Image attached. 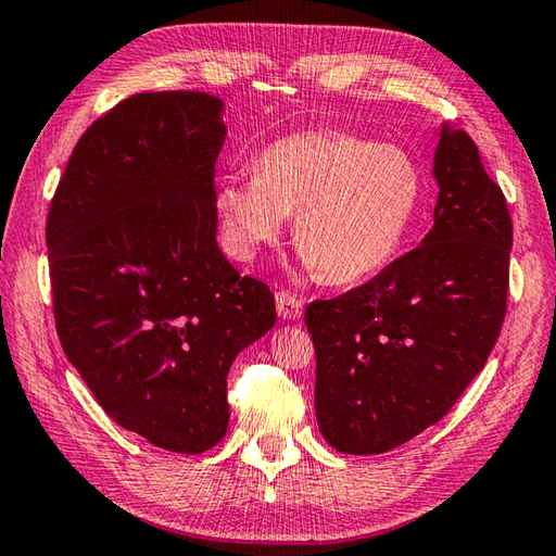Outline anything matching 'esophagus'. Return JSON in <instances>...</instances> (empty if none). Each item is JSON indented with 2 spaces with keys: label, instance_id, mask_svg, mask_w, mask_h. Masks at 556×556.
I'll return each instance as SVG.
<instances>
[{
  "label": "esophagus",
  "instance_id": "34e87169",
  "mask_svg": "<svg viewBox=\"0 0 556 556\" xmlns=\"http://www.w3.org/2000/svg\"><path fill=\"white\" fill-rule=\"evenodd\" d=\"M275 301L281 319H299L303 315V303L299 295H293L291 291H277Z\"/></svg>",
  "mask_w": 556,
  "mask_h": 556
}]
</instances>
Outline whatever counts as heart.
<instances>
[{
  "mask_svg": "<svg viewBox=\"0 0 556 556\" xmlns=\"http://www.w3.org/2000/svg\"><path fill=\"white\" fill-rule=\"evenodd\" d=\"M424 199L419 163L405 149L339 130L279 137L257 153L253 177L215 191L227 251L253 261L293 215L301 261L329 283L381 269L403 247Z\"/></svg>",
  "mask_w": 556,
  "mask_h": 556,
  "instance_id": "b5f03b06",
  "label": "heart"
}]
</instances>
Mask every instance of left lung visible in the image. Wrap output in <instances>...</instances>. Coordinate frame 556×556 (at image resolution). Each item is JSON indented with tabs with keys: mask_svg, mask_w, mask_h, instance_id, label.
I'll return each mask as SVG.
<instances>
[{
	"mask_svg": "<svg viewBox=\"0 0 556 556\" xmlns=\"http://www.w3.org/2000/svg\"><path fill=\"white\" fill-rule=\"evenodd\" d=\"M433 175L441 191L421 247L305 309L317 424L345 455L389 453L441 421L483 369L505 321V193L464 130L443 127Z\"/></svg>",
	"mask_w": 556,
	"mask_h": 556,
	"instance_id": "left-lung-1",
	"label": "left lung"
}]
</instances>
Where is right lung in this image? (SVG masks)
Wrapping results in <instances>:
<instances>
[{
    "mask_svg": "<svg viewBox=\"0 0 556 556\" xmlns=\"http://www.w3.org/2000/svg\"><path fill=\"white\" fill-rule=\"evenodd\" d=\"M223 101L141 92L77 141L47 215L63 353L103 412L170 453L223 441L227 374L275 295L217 247Z\"/></svg>",
    "mask_w": 556,
    "mask_h": 556,
    "instance_id": "add662e5",
    "label": "right lung"
}]
</instances>
